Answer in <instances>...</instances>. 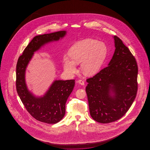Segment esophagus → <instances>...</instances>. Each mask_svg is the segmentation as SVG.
<instances>
[{"mask_svg": "<svg viewBox=\"0 0 150 150\" xmlns=\"http://www.w3.org/2000/svg\"><path fill=\"white\" fill-rule=\"evenodd\" d=\"M78 83H79L80 85H85V83H84V81H83V80H79L78 81Z\"/></svg>", "mask_w": 150, "mask_h": 150, "instance_id": "esophagus-1", "label": "esophagus"}]
</instances>
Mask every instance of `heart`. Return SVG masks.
Instances as JSON below:
<instances>
[{"instance_id":"heart-1","label":"heart","mask_w":150,"mask_h":150,"mask_svg":"<svg viewBox=\"0 0 150 150\" xmlns=\"http://www.w3.org/2000/svg\"><path fill=\"white\" fill-rule=\"evenodd\" d=\"M107 54V47L102 42L91 38L77 42L69 51L73 60L67 56L63 57L64 69L69 73L74 74L76 72V64L81 63L83 74L87 76L95 74L102 67Z\"/></svg>"}]
</instances>
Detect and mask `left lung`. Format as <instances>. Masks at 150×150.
I'll return each instance as SVG.
<instances>
[{
  "label": "left lung",
  "mask_w": 150,
  "mask_h": 150,
  "mask_svg": "<svg viewBox=\"0 0 150 150\" xmlns=\"http://www.w3.org/2000/svg\"><path fill=\"white\" fill-rule=\"evenodd\" d=\"M115 50L108 66L86 79L90 115L101 123L122 117L130 108L138 90V65L120 38L114 36Z\"/></svg>",
  "instance_id": "8db88e82"
}]
</instances>
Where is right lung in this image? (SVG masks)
<instances>
[{"label":"right lung","instance_id":"1","mask_svg":"<svg viewBox=\"0 0 150 150\" xmlns=\"http://www.w3.org/2000/svg\"><path fill=\"white\" fill-rule=\"evenodd\" d=\"M65 31L36 36L20 56L16 64V88L26 110L34 118L48 124H55L64 117L65 103L74 89L75 80H56L43 97L36 98L29 91L25 83V69L34 52L45 44L58 41Z\"/></svg>","mask_w":150,"mask_h":150}]
</instances>
